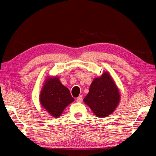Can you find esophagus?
<instances>
[{
  "label": "esophagus",
  "mask_w": 156,
  "mask_h": 156,
  "mask_svg": "<svg viewBox=\"0 0 156 156\" xmlns=\"http://www.w3.org/2000/svg\"><path fill=\"white\" fill-rule=\"evenodd\" d=\"M76 101H77V102L79 103H81L83 101V96L82 95H79L78 97L76 98Z\"/></svg>",
  "instance_id": "1"
}]
</instances>
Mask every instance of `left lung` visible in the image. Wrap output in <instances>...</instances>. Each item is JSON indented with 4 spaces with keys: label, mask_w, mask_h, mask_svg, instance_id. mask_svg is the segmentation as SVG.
<instances>
[{
    "label": "left lung",
    "mask_w": 156,
    "mask_h": 156,
    "mask_svg": "<svg viewBox=\"0 0 156 156\" xmlns=\"http://www.w3.org/2000/svg\"><path fill=\"white\" fill-rule=\"evenodd\" d=\"M84 102L98 117H105L115 110L120 94L115 82L108 72L94 79Z\"/></svg>",
    "instance_id": "left-lung-1"
}]
</instances>
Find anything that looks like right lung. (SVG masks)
<instances>
[{"label": "right lung", "instance_id": "right-lung-1", "mask_svg": "<svg viewBox=\"0 0 156 156\" xmlns=\"http://www.w3.org/2000/svg\"><path fill=\"white\" fill-rule=\"evenodd\" d=\"M73 101L69 89L60 83L59 78L46 79L40 93V103L51 115L59 117Z\"/></svg>", "mask_w": 156, "mask_h": 156}]
</instances>
